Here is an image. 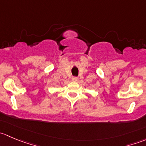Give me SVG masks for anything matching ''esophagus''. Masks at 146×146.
<instances>
[{
    "instance_id": "esophagus-1",
    "label": "esophagus",
    "mask_w": 146,
    "mask_h": 146,
    "mask_svg": "<svg viewBox=\"0 0 146 146\" xmlns=\"http://www.w3.org/2000/svg\"><path fill=\"white\" fill-rule=\"evenodd\" d=\"M72 80H73V81H77L78 80V78L77 77H75V76H73V77H72Z\"/></svg>"
}]
</instances>
